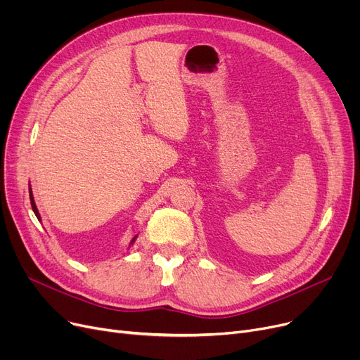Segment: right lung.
<instances>
[{
	"mask_svg": "<svg viewBox=\"0 0 360 360\" xmlns=\"http://www.w3.org/2000/svg\"><path fill=\"white\" fill-rule=\"evenodd\" d=\"M29 194H30V202H32V209H33V213L36 214V217L41 220V214H39V212H37V209H36V204H34V201H33V195H32V191L29 190ZM136 239V238H134ZM134 239H132V242H134Z\"/></svg>",
	"mask_w": 360,
	"mask_h": 360,
	"instance_id": "obj_1",
	"label": "right lung"
}]
</instances>
